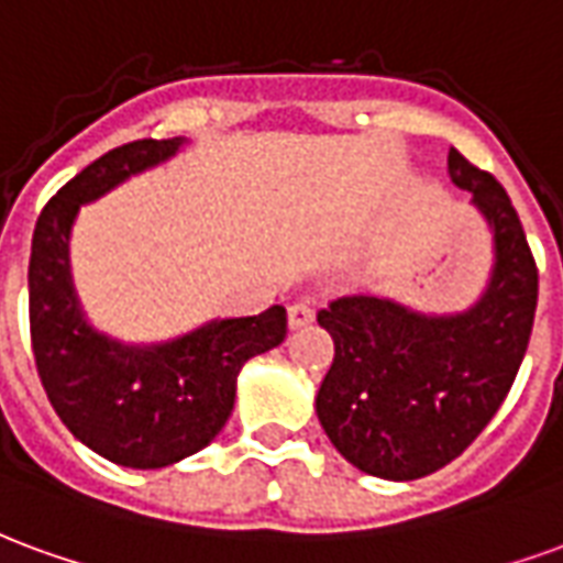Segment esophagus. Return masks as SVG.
<instances>
[{
  "mask_svg": "<svg viewBox=\"0 0 563 563\" xmlns=\"http://www.w3.org/2000/svg\"><path fill=\"white\" fill-rule=\"evenodd\" d=\"M314 321V309H311L309 302H294L290 309H287V323H290V330H299V327H306V323Z\"/></svg>",
  "mask_w": 563,
  "mask_h": 563,
  "instance_id": "1",
  "label": "esophagus"
}]
</instances>
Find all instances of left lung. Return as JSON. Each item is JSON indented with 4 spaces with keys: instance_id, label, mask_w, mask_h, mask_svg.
I'll return each mask as SVG.
<instances>
[{
    "instance_id": "left-lung-1",
    "label": "left lung",
    "mask_w": 563,
    "mask_h": 563,
    "mask_svg": "<svg viewBox=\"0 0 563 563\" xmlns=\"http://www.w3.org/2000/svg\"><path fill=\"white\" fill-rule=\"evenodd\" d=\"M446 167L492 231L486 294L459 314L366 294L318 311L335 344L318 420L351 465L380 479L426 477L465 453L507 399L534 327L537 264L510 197L455 150Z\"/></svg>"
}]
</instances>
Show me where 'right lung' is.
<instances>
[{
    "instance_id": "right-lung-1",
    "label": "right lung",
    "mask_w": 563,
    "mask_h": 563,
    "mask_svg": "<svg viewBox=\"0 0 563 563\" xmlns=\"http://www.w3.org/2000/svg\"><path fill=\"white\" fill-rule=\"evenodd\" d=\"M183 143L146 137L104 152L41 209L29 254L32 354L53 411L89 450L143 471L203 450L231 417L240 368L287 335L285 306L209 321L164 344H122L84 318L68 269L77 209Z\"/></svg>"
}]
</instances>
